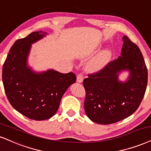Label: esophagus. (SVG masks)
<instances>
[{
    "label": "esophagus",
    "instance_id": "esophagus-1",
    "mask_svg": "<svg viewBox=\"0 0 151 151\" xmlns=\"http://www.w3.org/2000/svg\"><path fill=\"white\" fill-rule=\"evenodd\" d=\"M83 78H83V74L79 73L78 75L77 76V81H78V83H82V82L83 81Z\"/></svg>",
    "mask_w": 151,
    "mask_h": 151
}]
</instances>
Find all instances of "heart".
<instances>
[{"label": "heart", "mask_w": 151, "mask_h": 151, "mask_svg": "<svg viewBox=\"0 0 151 151\" xmlns=\"http://www.w3.org/2000/svg\"><path fill=\"white\" fill-rule=\"evenodd\" d=\"M111 57V52L109 50L102 51L94 59L91 64L90 68L92 70H98L105 66Z\"/></svg>", "instance_id": "heart-1"}]
</instances>
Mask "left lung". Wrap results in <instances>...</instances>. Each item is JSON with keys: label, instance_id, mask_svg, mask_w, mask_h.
Wrapping results in <instances>:
<instances>
[{"label": "left lung", "instance_id": "left-lung-1", "mask_svg": "<svg viewBox=\"0 0 151 151\" xmlns=\"http://www.w3.org/2000/svg\"><path fill=\"white\" fill-rule=\"evenodd\" d=\"M122 41L121 56L83 81L85 113L96 123L112 124L130 116L146 92L148 70L142 54L127 36L122 37ZM124 70H128L130 76L122 82L118 76Z\"/></svg>", "mask_w": 151, "mask_h": 151}]
</instances>
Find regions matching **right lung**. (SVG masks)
<instances>
[{"label": "right lung", "mask_w": 151, "mask_h": 151, "mask_svg": "<svg viewBox=\"0 0 151 151\" xmlns=\"http://www.w3.org/2000/svg\"><path fill=\"white\" fill-rule=\"evenodd\" d=\"M47 34L36 31L17 40L3 66L2 78L9 102L18 112L35 120L52 118L57 113L65 92L76 81L73 72L61 73L50 69L36 73L28 66L31 44Z\"/></svg>", "instance_id": "1"}]
</instances>
